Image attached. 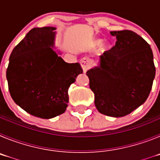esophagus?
Segmentation results:
<instances>
[{"instance_id": "1", "label": "esophagus", "mask_w": 160, "mask_h": 160, "mask_svg": "<svg viewBox=\"0 0 160 160\" xmlns=\"http://www.w3.org/2000/svg\"><path fill=\"white\" fill-rule=\"evenodd\" d=\"M80 64H81L82 68L84 73H86V72L91 67V62H90V60L88 58H83L80 61Z\"/></svg>"}]
</instances>
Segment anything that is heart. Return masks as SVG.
Returning <instances> with one entry per match:
<instances>
[{
    "label": "heart",
    "instance_id": "obj_1",
    "mask_svg": "<svg viewBox=\"0 0 160 160\" xmlns=\"http://www.w3.org/2000/svg\"><path fill=\"white\" fill-rule=\"evenodd\" d=\"M99 43H101V42H100V41H97V42H96V44H99Z\"/></svg>",
    "mask_w": 160,
    "mask_h": 160
}]
</instances>
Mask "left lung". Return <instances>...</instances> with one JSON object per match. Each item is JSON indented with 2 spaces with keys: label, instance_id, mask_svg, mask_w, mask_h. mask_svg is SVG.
<instances>
[{
  "label": "left lung",
  "instance_id": "obj_1",
  "mask_svg": "<svg viewBox=\"0 0 160 160\" xmlns=\"http://www.w3.org/2000/svg\"><path fill=\"white\" fill-rule=\"evenodd\" d=\"M115 46L100 57L99 66L88 70L94 104L101 114L122 117L146 101L155 75L150 45L128 29L111 32Z\"/></svg>",
  "mask_w": 160,
  "mask_h": 160
}]
</instances>
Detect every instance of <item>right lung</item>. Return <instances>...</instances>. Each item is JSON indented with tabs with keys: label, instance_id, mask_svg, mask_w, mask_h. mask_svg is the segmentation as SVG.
Returning <instances> with one entry per match:
<instances>
[{
	"label": "right lung",
	"instance_id": "obj_1",
	"mask_svg": "<svg viewBox=\"0 0 160 160\" xmlns=\"http://www.w3.org/2000/svg\"><path fill=\"white\" fill-rule=\"evenodd\" d=\"M54 27L33 28L12 49L6 71L13 101L29 114L51 118L66 111L68 90L82 69L53 51Z\"/></svg>",
	"mask_w": 160,
	"mask_h": 160
}]
</instances>
